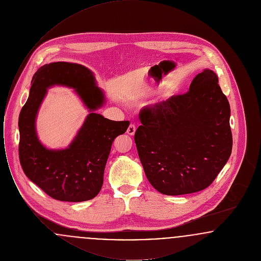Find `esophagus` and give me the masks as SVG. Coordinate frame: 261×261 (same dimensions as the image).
<instances>
[{
    "label": "esophagus",
    "mask_w": 261,
    "mask_h": 261,
    "mask_svg": "<svg viewBox=\"0 0 261 261\" xmlns=\"http://www.w3.org/2000/svg\"><path fill=\"white\" fill-rule=\"evenodd\" d=\"M135 132H136V126H135V124L129 125V127L127 129V134L133 136L135 134Z\"/></svg>",
    "instance_id": "esophagus-1"
}]
</instances>
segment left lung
Listing matches in <instances>:
<instances>
[{"mask_svg":"<svg viewBox=\"0 0 261 261\" xmlns=\"http://www.w3.org/2000/svg\"><path fill=\"white\" fill-rule=\"evenodd\" d=\"M139 118V158L149 183L162 194L207 188L231 155L230 105L211 69L197 75L185 94L143 108Z\"/></svg>","mask_w":261,"mask_h":261,"instance_id":"1","label":"left lung"}]
</instances>
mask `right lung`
<instances>
[{"label": "right lung", "instance_id": "1", "mask_svg": "<svg viewBox=\"0 0 261 261\" xmlns=\"http://www.w3.org/2000/svg\"><path fill=\"white\" fill-rule=\"evenodd\" d=\"M29 97L18 118L19 162L25 175L53 199L79 202L94 199L114 139L124 134L129 121H113L95 111L105 103L103 92L87 67L58 62L40 67L31 81ZM54 85L74 88L90 113L73 143L64 150L45 148L37 139V112L46 89Z\"/></svg>", "mask_w": 261, "mask_h": 261}]
</instances>
